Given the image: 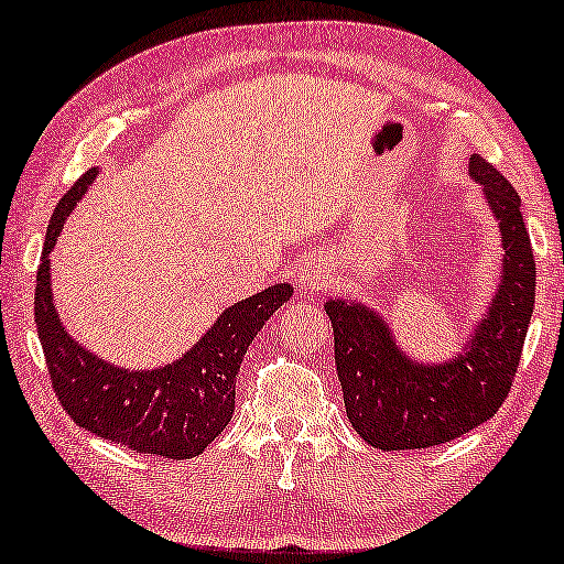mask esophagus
<instances>
[{"label": "esophagus", "mask_w": 564, "mask_h": 564, "mask_svg": "<svg viewBox=\"0 0 564 564\" xmlns=\"http://www.w3.org/2000/svg\"><path fill=\"white\" fill-rule=\"evenodd\" d=\"M300 284H302V290L315 292L317 288H323V280H319V274H315V272H302Z\"/></svg>", "instance_id": "1"}]
</instances>
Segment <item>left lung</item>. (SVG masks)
Listing matches in <instances>:
<instances>
[{"mask_svg":"<svg viewBox=\"0 0 564 564\" xmlns=\"http://www.w3.org/2000/svg\"><path fill=\"white\" fill-rule=\"evenodd\" d=\"M469 173L499 224L501 272L497 292L444 362L403 352L391 325L358 300L330 297L335 366L352 429L380 452L429 448L489 421L512 388L534 310V257L522 198L479 153Z\"/></svg>","mask_w":564,"mask_h":564,"instance_id":"left-lung-1","label":"left lung"}]
</instances>
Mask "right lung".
<instances>
[{"label": "right lung", "instance_id": "add662e5", "mask_svg": "<svg viewBox=\"0 0 564 564\" xmlns=\"http://www.w3.org/2000/svg\"><path fill=\"white\" fill-rule=\"evenodd\" d=\"M98 176L90 169L52 214L34 288V323L45 350L55 395L77 426L138 454L192 458L227 429L234 413L237 372L249 345L284 302L292 284L234 302L178 360L151 370L102 360L65 330L52 302L50 254L65 219Z\"/></svg>", "mask_w": 564, "mask_h": 564}]
</instances>
